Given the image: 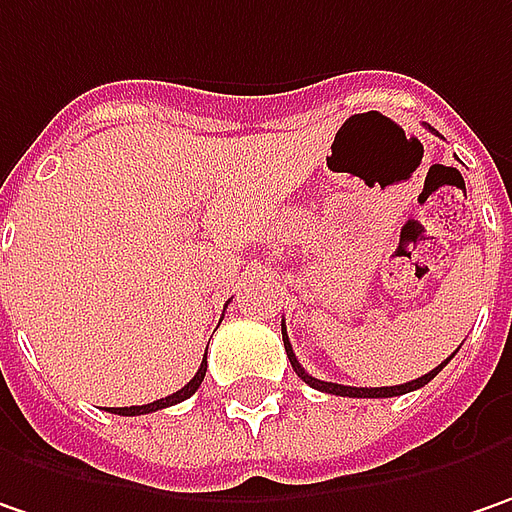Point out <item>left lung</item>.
<instances>
[{"instance_id": "1", "label": "left lung", "mask_w": 512, "mask_h": 512, "mask_svg": "<svg viewBox=\"0 0 512 512\" xmlns=\"http://www.w3.org/2000/svg\"><path fill=\"white\" fill-rule=\"evenodd\" d=\"M433 134H438L435 128H430ZM283 346H286V355H289V361H292V367L298 372L300 381H306L312 389H321V392H329V395H346V398H392V395H404V392H412V389H421L424 384H430L435 375L441 372V369L450 364V358L444 361V364H438L435 369H430L427 375H421V378H415V381H407V384H398V387H344V384H332V381H321V378H315V375H309L306 369L300 367V361L295 358V352H292V344H289V335H286V323H283Z\"/></svg>"}]
</instances>
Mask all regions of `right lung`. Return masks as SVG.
<instances>
[{"label": "right lung", "mask_w": 512, "mask_h": 512, "mask_svg": "<svg viewBox=\"0 0 512 512\" xmlns=\"http://www.w3.org/2000/svg\"><path fill=\"white\" fill-rule=\"evenodd\" d=\"M203 378H206V358H203V364H200L197 375L191 378L189 384L183 389H177V392H171L168 398H160V401H154V404H143V407H111V412H114V415H145V412H157L163 410V407H174V404L191 398V395L197 392V387L203 384Z\"/></svg>", "instance_id": "add662e5"}]
</instances>
